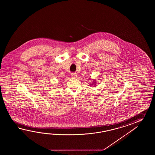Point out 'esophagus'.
<instances>
[{"mask_svg": "<svg viewBox=\"0 0 155 155\" xmlns=\"http://www.w3.org/2000/svg\"><path fill=\"white\" fill-rule=\"evenodd\" d=\"M71 76H72V78H76L77 77V75H76V74H75V73H73V74H71Z\"/></svg>", "mask_w": 155, "mask_h": 155, "instance_id": "34e87169", "label": "esophagus"}]
</instances>
